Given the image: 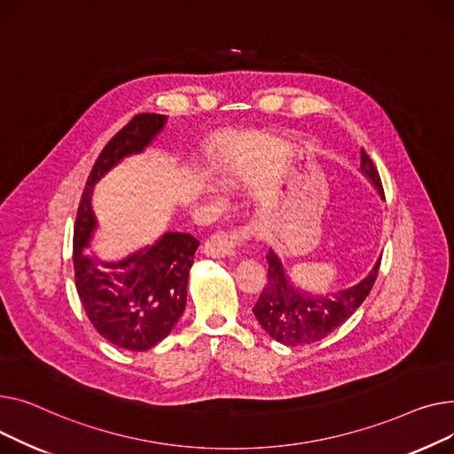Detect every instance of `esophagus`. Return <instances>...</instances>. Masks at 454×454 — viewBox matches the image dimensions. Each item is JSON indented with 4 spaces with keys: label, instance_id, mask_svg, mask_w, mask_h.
<instances>
[{
    "label": "esophagus",
    "instance_id": "34e87169",
    "mask_svg": "<svg viewBox=\"0 0 454 454\" xmlns=\"http://www.w3.org/2000/svg\"><path fill=\"white\" fill-rule=\"evenodd\" d=\"M244 238V232H218L212 234L205 246H203V253L208 258H234L236 251L234 246Z\"/></svg>",
    "mask_w": 454,
    "mask_h": 454
}]
</instances>
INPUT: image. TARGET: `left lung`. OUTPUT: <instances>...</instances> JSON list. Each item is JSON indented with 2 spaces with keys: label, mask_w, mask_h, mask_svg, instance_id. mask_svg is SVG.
Returning a JSON list of instances; mask_svg holds the SVG:
<instances>
[{
  "label": "left lung",
  "mask_w": 454,
  "mask_h": 454,
  "mask_svg": "<svg viewBox=\"0 0 454 454\" xmlns=\"http://www.w3.org/2000/svg\"><path fill=\"white\" fill-rule=\"evenodd\" d=\"M359 172L383 198L380 174L364 150H361ZM380 262L381 256L372 265L366 277L350 287L339 289L332 295H317V293L311 295L308 289L295 286L287 275L280 256L270 249L268 284L263 286L253 313L265 333L280 344L301 346L321 340L339 328L346 318H350L368 297L378 277Z\"/></svg>",
  "instance_id": "obj_1"
}]
</instances>
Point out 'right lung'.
I'll return each mask as SVG.
<instances>
[{
    "mask_svg": "<svg viewBox=\"0 0 454 454\" xmlns=\"http://www.w3.org/2000/svg\"><path fill=\"white\" fill-rule=\"evenodd\" d=\"M167 121V115L141 114L104 146L88 177L74 223L73 263L80 302L95 330L129 352L150 350L177 325L200 242L192 234L168 231L121 260H102L97 253H88L98 229L91 198L97 183L126 157L143 153Z\"/></svg>",
    "mask_w": 454,
    "mask_h": 454,
    "instance_id": "add662e5",
    "label": "right lung"
}]
</instances>
